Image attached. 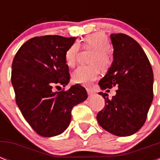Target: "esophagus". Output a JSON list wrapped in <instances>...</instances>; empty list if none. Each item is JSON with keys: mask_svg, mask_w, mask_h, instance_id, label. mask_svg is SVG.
<instances>
[{"mask_svg": "<svg viewBox=\"0 0 160 160\" xmlns=\"http://www.w3.org/2000/svg\"><path fill=\"white\" fill-rule=\"evenodd\" d=\"M87 93L89 96H92V95L95 94V91H94L92 89H87Z\"/></svg>", "mask_w": 160, "mask_h": 160, "instance_id": "obj_1", "label": "esophagus"}]
</instances>
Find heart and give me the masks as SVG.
I'll use <instances>...</instances> for the list:
<instances>
[{"instance_id": "b5f03b06", "label": "heart", "mask_w": 160, "mask_h": 160, "mask_svg": "<svg viewBox=\"0 0 160 160\" xmlns=\"http://www.w3.org/2000/svg\"><path fill=\"white\" fill-rule=\"evenodd\" d=\"M83 46L95 50L90 60L93 65H81L78 67L73 73L72 79L76 84L89 86L99 77L100 73L99 66L106 69L110 65V56L108 53V51L110 49V44L104 34L94 33L85 37ZM79 46L77 44H74L65 52V60L66 65L70 67H74L77 62Z\"/></svg>"}]
</instances>
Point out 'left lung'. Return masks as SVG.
<instances>
[{
	"instance_id": "left-lung-1",
	"label": "left lung",
	"mask_w": 160,
	"mask_h": 160,
	"mask_svg": "<svg viewBox=\"0 0 160 160\" xmlns=\"http://www.w3.org/2000/svg\"><path fill=\"white\" fill-rule=\"evenodd\" d=\"M114 60L99 82L102 90L118 86L111 100L105 99L104 109L97 114V121L106 131L117 136L136 133L146 120L153 101L154 75L151 65L139 44L125 34H111Z\"/></svg>"
}]
</instances>
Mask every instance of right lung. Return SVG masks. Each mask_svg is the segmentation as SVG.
<instances>
[{"label": "right lung", "instance_id": "obj_1", "mask_svg": "<svg viewBox=\"0 0 160 160\" xmlns=\"http://www.w3.org/2000/svg\"><path fill=\"white\" fill-rule=\"evenodd\" d=\"M75 37L36 36L24 43L14 57L11 83L16 102L25 119L41 136L52 137L67 129L71 109L87 99L81 85L54 92L70 81L65 52Z\"/></svg>", "mask_w": 160, "mask_h": 160}]
</instances>
